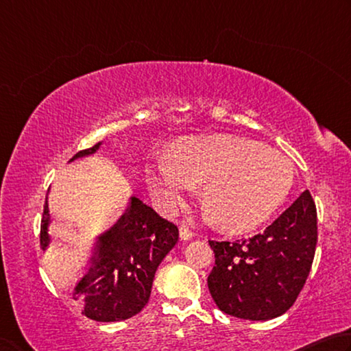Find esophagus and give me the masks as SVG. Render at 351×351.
Wrapping results in <instances>:
<instances>
[{"label":"esophagus","mask_w":351,"mask_h":351,"mask_svg":"<svg viewBox=\"0 0 351 351\" xmlns=\"http://www.w3.org/2000/svg\"><path fill=\"white\" fill-rule=\"evenodd\" d=\"M179 232H180V239H182V241H189V239H193V236H194V232H193L191 230H189L188 226H185V225L180 226Z\"/></svg>","instance_id":"esophagus-1"}]
</instances>
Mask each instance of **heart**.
I'll return each mask as SVG.
<instances>
[{"instance_id":"1","label":"heart","mask_w":351,"mask_h":351,"mask_svg":"<svg viewBox=\"0 0 351 351\" xmlns=\"http://www.w3.org/2000/svg\"><path fill=\"white\" fill-rule=\"evenodd\" d=\"M293 179L287 156L237 135L186 140L146 171L147 186L165 210H177L194 186H204L206 214L231 230L251 228L271 216Z\"/></svg>"}]
</instances>
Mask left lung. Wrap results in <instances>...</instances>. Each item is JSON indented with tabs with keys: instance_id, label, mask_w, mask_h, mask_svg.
Masks as SVG:
<instances>
[{
	"instance_id": "left-lung-1",
	"label": "left lung",
	"mask_w": 351,
	"mask_h": 351,
	"mask_svg": "<svg viewBox=\"0 0 351 351\" xmlns=\"http://www.w3.org/2000/svg\"><path fill=\"white\" fill-rule=\"evenodd\" d=\"M317 242L316 205L308 189L267 230L234 242L210 241L216 265L208 276L214 302L226 315L267 321L296 302Z\"/></svg>"
}]
</instances>
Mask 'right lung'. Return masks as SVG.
<instances>
[{"mask_svg":"<svg viewBox=\"0 0 351 351\" xmlns=\"http://www.w3.org/2000/svg\"><path fill=\"white\" fill-rule=\"evenodd\" d=\"M100 143L77 152L71 158L94 154ZM51 222L47 197L41 217L40 247L47 248ZM179 230L162 219L137 197L128 211L95 243L88 274L78 282L72 296L92 321L115 322L137 315L151 296L152 280L160 262L176 247Z\"/></svg>","mask_w":351,"mask_h":351,"instance_id":"right-lung-1","label":"right lung"}]
</instances>
